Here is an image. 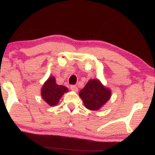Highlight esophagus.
<instances>
[{
  "instance_id": "obj_1",
  "label": "esophagus",
  "mask_w": 155,
  "mask_h": 155,
  "mask_svg": "<svg viewBox=\"0 0 155 155\" xmlns=\"http://www.w3.org/2000/svg\"><path fill=\"white\" fill-rule=\"evenodd\" d=\"M70 88L71 90H74V91L77 92L78 91V87L76 86V85H71Z\"/></svg>"
}]
</instances>
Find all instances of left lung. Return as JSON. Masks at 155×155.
I'll list each match as a JSON object with an SVG mask.
<instances>
[{"label":"left lung","mask_w":155,"mask_h":155,"mask_svg":"<svg viewBox=\"0 0 155 155\" xmlns=\"http://www.w3.org/2000/svg\"><path fill=\"white\" fill-rule=\"evenodd\" d=\"M85 107L95 111L102 107L111 97V91L101 84L98 80L91 79L79 92Z\"/></svg>","instance_id":"obj_1"}]
</instances>
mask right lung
Listing matches in <instances>:
<instances>
[{
    "label": "right lung",
    "mask_w": 155,
    "mask_h": 155,
    "mask_svg": "<svg viewBox=\"0 0 155 155\" xmlns=\"http://www.w3.org/2000/svg\"><path fill=\"white\" fill-rule=\"evenodd\" d=\"M68 88L63 85H58L56 83L54 77L51 76L44 83L41 89V96L48 104L55 106L65 92H67Z\"/></svg>",
    "instance_id": "right-lung-1"
}]
</instances>
